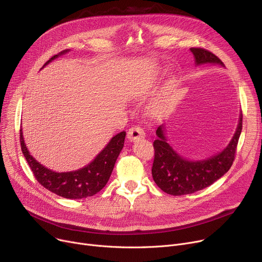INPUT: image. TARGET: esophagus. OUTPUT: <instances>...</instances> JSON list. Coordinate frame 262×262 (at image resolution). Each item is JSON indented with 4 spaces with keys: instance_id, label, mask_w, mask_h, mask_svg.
<instances>
[{
    "instance_id": "esophagus-1",
    "label": "esophagus",
    "mask_w": 262,
    "mask_h": 262,
    "mask_svg": "<svg viewBox=\"0 0 262 262\" xmlns=\"http://www.w3.org/2000/svg\"><path fill=\"white\" fill-rule=\"evenodd\" d=\"M145 137L144 130L139 126H133L127 132V138L130 141H138Z\"/></svg>"
}]
</instances>
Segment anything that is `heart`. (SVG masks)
I'll return each mask as SVG.
<instances>
[{
  "label": "heart",
  "instance_id": "1",
  "mask_svg": "<svg viewBox=\"0 0 262 262\" xmlns=\"http://www.w3.org/2000/svg\"><path fill=\"white\" fill-rule=\"evenodd\" d=\"M174 86V82L171 80L169 81L166 88L163 89L162 93L158 96V98L149 105L148 107V115L150 117L154 118H159L161 117L164 113H166V108H167V99L169 96L170 91L172 90ZM149 91V85H143L140 89V93H147Z\"/></svg>",
  "mask_w": 262,
  "mask_h": 262
}]
</instances>
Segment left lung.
I'll return each instance as SVG.
<instances>
[{"instance_id":"left-lung-1","label":"left lung","mask_w":262,"mask_h":262,"mask_svg":"<svg viewBox=\"0 0 262 262\" xmlns=\"http://www.w3.org/2000/svg\"><path fill=\"white\" fill-rule=\"evenodd\" d=\"M190 50L194 55L196 64L224 66L222 60L210 51L203 48H191ZM241 130L242 114L235 135L221 153L205 160L190 161L178 155L169 145L163 125H160L156 130L158 138L153 143L155 155L152 175L154 182L163 192L171 195L191 194L212 185L232 166Z\"/></svg>"}]
</instances>
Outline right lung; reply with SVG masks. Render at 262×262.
Segmentation results:
<instances>
[{"label": "right lung", "instance_id": "add662e5", "mask_svg": "<svg viewBox=\"0 0 262 262\" xmlns=\"http://www.w3.org/2000/svg\"><path fill=\"white\" fill-rule=\"evenodd\" d=\"M67 52L69 51L66 50L57 55H54L45 66ZM125 135V132H121L116 135L102 152L85 168L64 173L54 172L43 167L30 154L24 143L22 129H20V143L22 153L40 185L59 196L78 200L92 196L106 186L114 170L117 158L123 148Z\"/></svg>", "mask_w": 262, "mask_h": 262}]
</instances>
